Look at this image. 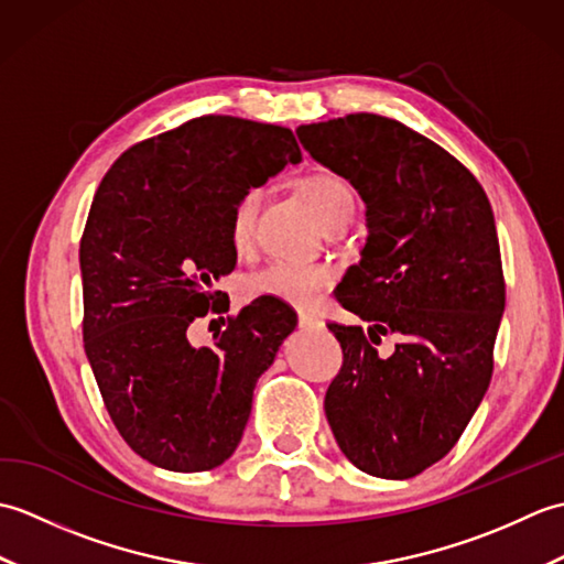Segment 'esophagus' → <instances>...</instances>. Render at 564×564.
Here are the masks:
<instances>
[{"label": "esophagus", "instance_id": "34e87169", "mask_svg": "<svg viewBox=\"0 0 564 564\" xmlns=\"http://www.w3.org/2000/svg\"><path fill=\"white\" fill-rule=\"evenodd\" d=\"M297 325H301L303 329H310V327H317V325H319V319H315L313 315H305V313H301V315H297Z\"/></svg>", "mask_w": 564, "mask_h": 564}]
</instances>
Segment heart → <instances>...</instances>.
Returning <instances> with one entry per match:
<instances>
[{
    "instance_id": "b5f03b06",
    "label": "heart",
    "mask_w": 564,
    "mask_h": 564,
    "mask_svg": "<svg viewBox=\"0 0 564 564\" xmlns=\"http://www.w3.org/2000/svg\"><path fill=\"white\" fill-rule=\"evenodd\" d=\"M303 198L315 210L319 223L329 227L334 223L349 220L354 215L356 196L354 188L339 174L317 170L297 178ZM259 208V191L249 188L235 200L230 213V242L235 249H247L254 230ZM332 273L322 263L310 261H273L247 281L251 297H273V301L293 305L297 310H315L325 295Z\"/></svg>"
}]
</instances>
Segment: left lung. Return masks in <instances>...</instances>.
Masks as SVG:
<instances>
[{
  "instance_id": "obj_1",
  "label": "left lung",
  "mask_w": 564,
  "mask_h": 564,
  "mask_svg": "<svg viewBox=\"0 0 564 564\" xmlns=\"http://www.w3.org/2000/svg\"><path fill=\"white\" fill-rule=\"evenodd\" d=\"M295 133L366 203L361 261L337 297L368 329L329 325L344 366L327 422L358 470L406 480L458 443L492 380L507 295L492 206L453 154L392 118L349 113ZM388 333L399 344L382 359L372 344Z\"/></svg>"
}]
</instances>
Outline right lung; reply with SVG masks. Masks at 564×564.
<instances>
[{"label":"right lung","instance_id":"add662e5","mask_svg":"<svg viewBox=\"0 0 564 564\" xmlns=\"http://www.w3.org/2000/svg\"><path fill=\"white\" fill-rule=\"evenodd\" d=\"M301 160L289 128L200 116L138 142L101 178L79 242L84 351L118 434L152 465L213 470L242 438L295 313L261 297L210 346L186 334L223 310L213 283L237 263L235 200Z\"/></svg>","mask_w":564,"mask_h":564}]
</instances>
